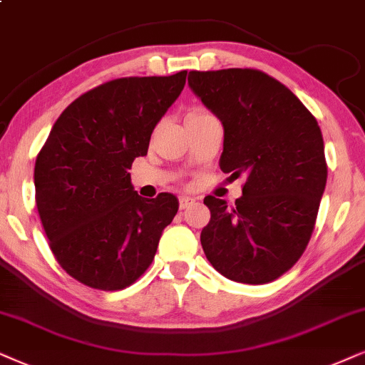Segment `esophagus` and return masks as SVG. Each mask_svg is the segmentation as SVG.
Returning <instances> with one entry per match:
<instances>
[{"instance_id":"1","label":"esophagus","mask_w":365,"mask_h":365,"mask_svg":"<svg viewBox=\"0 0 365 365\" xmlns=\"http://www.w3.org/2000/svg\"><path fill=\"white\" fill-rule=\"evenodd\" d=\"M193 202H195V198H192V197H180V209L182 210H185V209H188V207H190Z\"/></svg>"}]
</instances>
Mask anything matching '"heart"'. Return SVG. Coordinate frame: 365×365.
<instances>
[{"mask_svg": "<svg viewBox=\"0 0 365 365\" xmlns=\"http://www.w3.org/2000/svg\"><path fill=\"white\" fill-rule=\"evenodd\" d=\"M205 116H210V114L204 113V110H198V109H193L190 113L187 114V121H195V119H202Z\"/></svg>", "mask_w": 365, "mask_h": 365, "instance_id": "heart-1", "label": "heart"}]
</instances>
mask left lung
<instances>
[{"instance_id":"1","label":"left lung","mask_w":365,"mask_h":365,"mask_svg":"<svg viewBox=\"0 0 365 365\" xmlns=\"http://www.w3.org/2000/svg\"><path fill=\"white\" fill-rule=\"evenodd\" d=\"M188 86L224 126L220 170L246 177L234 207L204 198L210 222L202 247L225 278L269 283L299 259L315 227L327 183L320 126L288 87L261 71H192Z\"/></svg>"}]
</instances>
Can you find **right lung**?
Wrapping results in <instances>:
<instances>
[{
  "label": "right lung",
  "mask_w": 365,
  "mask_h": 365,
  "mask_svg": "<svg viewBox=\"0 0 365 365\" xmlns=\"http://www.w3.org/2000/svg\"><path fill=\"white\" fill-rule=\"evenodd\" d=\"M168 77H124L77 98L60 114L35 161V200L50 249L72 278L114 292L148 269L178 198L146 200L131 165L185 86Z\"/></svg>",
  "instance_id": "right-lung-1"
}]
</instances>
